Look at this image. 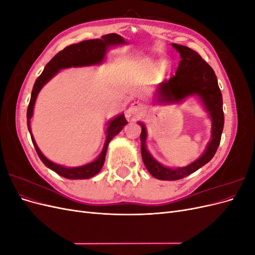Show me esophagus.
<instances>
[{"mask_svg": "<svg viewBox=\"0 0 255 255\" xmlns=\"http://www.w3.org/2000/svg\"><path fill=\"white\" fill-rule=\"evenodd\" d=\"M142 112V104L140 102H134L128 107V113L132 115L139 114Z\"/></svg>", "mask_w": 255, "mask_h": 255, "instance_id": "obj_1", "label": "esophagus"}]
</instances>
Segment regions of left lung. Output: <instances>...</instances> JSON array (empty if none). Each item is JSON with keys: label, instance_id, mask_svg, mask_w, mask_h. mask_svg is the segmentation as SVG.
Returning <instances> with one entry per match:
<instances>
[{"label": "left lung", "instance_id": "obj_1", "mask_svg": "<svg viewBox=\"0 0 255 255\" xmlns=\"http://www.w3.org/2000/svg\"><path fill=\"white\" fill-rule=\"evenodd\" d=\"M172 47L180 53L181 61L175 75L170 80L158 84L154 95V102L159 104H180L189 97H197L204 111L212 120L211 139L207 142L202 155L185 167L171 168L164 166L154 158L146 149V128L141 127V156L142 161L152 176L163 181L183 179L210 161L217 151L225 125L222 110V95L218 86L217 76L212 67L199 54L184 45L172 43Z\"/></svg>", "mask_w": 255, "mask_h": 255}]
</instances>
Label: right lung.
I'll list each match as a JSON object with an SVG mask.
<instances>
[{
  "label": "right lung",
  "instance_id": "obj_1",
  "mask_svg": "<svg viewBox=\"0 0 255 255\" xmlns=\"http://www.w3.org/2000/svg\"><path fill=\"white\" fill-rule=\"evenodd\" d=\"M128 41L125 40L120 35L117 34H107L101 37V39H90V40H84L80 43H74L65 48L63 51L57 53L54 56L47 66L44 67L42 73L40 74L34 84L32 96H30V101L27 107V128L32 138L33 144L36 149L38 156L41 159L42 163L50 168L51 170L56 172L57 174L66 177L69 180H86L89 177L95 176L98 174L104 165L106 151L109 148V144L113 138L120 133V130L128 125V121L126 120L125 114H120L116 116L112 120H109L106 123V138L103 145V149L99 156L88 164H85L83 166L78 167H66L61 166L56 163H53L52 160L45 157L40 149L34 139V136L32 134V129H30V119L33 117L34 114V106L36 99L38 97L42 87L47 84L51 79H53L60 70L67 68H79V67H89V66H97L101 65L105 60L106 53L111 48L117 47V45L127 44Z\"/></svg>",
  "mask_w": 255,
  "mask_h": 255
}]
</instances>
